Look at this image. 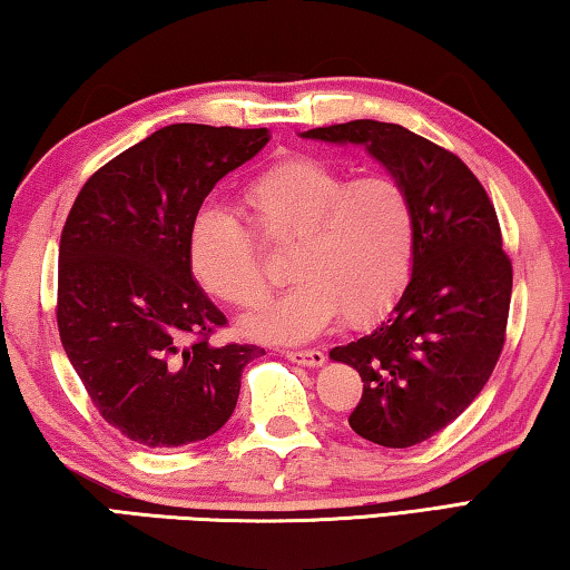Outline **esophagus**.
Returning <instances> with one entry per match:
<instances>
[{
    "mask_svg": "<svg viewBox=\"0 0 570 570\" xmlns=\"http://www.w3.org/2000/svg\"><path fill=\"white\" fill-rule=\"evenodd\" d=\"M284 356L286 360L304 364V366H322L324 364V352H320V350H286Z\"/></svg>",
    "mask_w": 570,
    "mask_h": 570,
    "instance_id": "34e87169",
    "label": "esophagus"
}]
</instances>
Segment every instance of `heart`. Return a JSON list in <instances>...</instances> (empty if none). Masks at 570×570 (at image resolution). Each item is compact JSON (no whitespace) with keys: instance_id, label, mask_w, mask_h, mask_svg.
<instances>
[{"instance_id":"b5f03b06","label":"heart","mask_w":570,"mask_h":570,"mask_svg":"<svg viewBox=\"0 0 570 570\" xmlns=\"http://www.w3.org/2000/svg\"><path fill=\"white\" fill-rule=\"evenodd\" d=\"M240 204L258 240L288 248L294 286L248 314L244 332L266 342H306L336 316L366 324L397 302L417 250V210L394 176H362L320 156H288L250 178ZM188 264L208 294L256 306L268 274L250 230L218 208L198 210L188 228Z\"/></svg>"}]
</instances>
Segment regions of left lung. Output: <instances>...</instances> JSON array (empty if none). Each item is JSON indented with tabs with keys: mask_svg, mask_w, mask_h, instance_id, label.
I'll use <instances>...</instances> for the list:
<instances>
[{
	"mask_svg": "<svg viewBox=\"0 0 570 570\" xmlns=\"http://www.w3.org/2000/svg\"><path fill=\"white\" fill-rule=\"evenodd\" d=\"M302 138L364 146L412 193L417 250L407 286L387 320L330 356L364 382L350 414L356 435L420 445L470 407L503 352L513 266L495 208L455 153L402 125L352 120Z\"/></svg>",
	"mask_w": 570,
	"mask_h": 570,
	"instance_id": "8db88e82",
	"label": "left lung"
}]
</instances>
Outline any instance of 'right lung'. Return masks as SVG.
<instances>
[{"mask_svg":"<svg viewBox=\"0 0 570 570\" xmlns=\"http://www.w3.org/2000/svg\"><path fill=\"white\" fill-rule=\"evenodd\" d=\"M266 128L178 122L92 173L60 238L57 326L105 422L146 448L206 440L236 410L254 344L210 342L226 316L193 278L188 228Z\"/></svg>","mask_w":570,"mask_h":570,"instance_id":"1","label":"right lung"}]
</instances>
